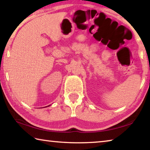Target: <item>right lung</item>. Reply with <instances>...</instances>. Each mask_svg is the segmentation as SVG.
<instances>
[{"instance_id": "add662e5", "label": "right lung", "mask_w": 150, "mask_h": 150, "mask_svg": "<svg viewBox=\"0 0 150 150\" xmlns=\"http://www.w3.org/2000/svg\"><path fill=\"white\" fill-rule=\"evenodd\" d=\"M49 106H50V105H49ZM45 107H47V106H45Z\"/></svg>"}]
</instances>
